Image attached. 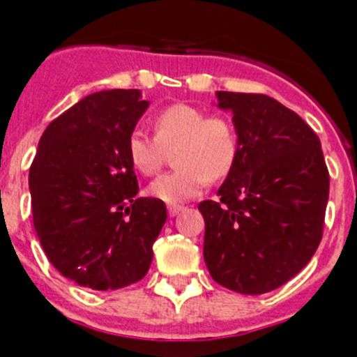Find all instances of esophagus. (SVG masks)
Segmentation results:
<instances>
[{
  "instance_id": "esophagus-1",
  "label": "esophagus",
  "mask_w": 357,
  "mask_h": 357,
  "mask_svg": "<svg viewBox=\"0 0 357 357\" xmlns=\"http://www.w3.org/2000/svg\"><path fill=\"white\" fill-rule=\"evenodd\" d=\"M183 210H185V206H178V204H172V206H169V215L176 217L179 212H183Z\"/></svg>"
}]
</instances>
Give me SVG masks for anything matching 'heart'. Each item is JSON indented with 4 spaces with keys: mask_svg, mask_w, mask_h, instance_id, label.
<instances>
[{
    "mask_svg": "<svg viewBox=\"0 0 357 357\" xmlns=\"http://www.w3.org/2000/svg\"><path fill=\"white\" fill-rule=\"evenodd\" d=\"M238 132L231 120L208 116L190 104L169 105L154 119V138L132 131L127 138V158L144 176L156 174L167 153L174 151L178 169L149 185V196L179 204L199 196L208 181L225 179L238 158Z\"/></svg>",
    "mask_w": 357,
    "mask_h": 357,
    "instance_id": "b5f03b06",
    "label": "heart"
}]
</instances>
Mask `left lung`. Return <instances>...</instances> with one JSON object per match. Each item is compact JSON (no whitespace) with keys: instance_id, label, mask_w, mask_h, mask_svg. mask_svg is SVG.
<instances>
[{"instance_id":"1","label":"left lung","mask_w":357,"mask_h":357,"mask_svg":"<svg viewBox=\"0 0 357 357\" xmlns=\"http://www.w3.org/2000/svg\"><path fill=\"white\" fill-rule=\"evenodd\" d=\"M238 132V158L203 201V255L213 280L262 294L302 271L321 241L328 172L318 136L294 111L257 93L215 91Z\"/></svg>"}]
</instances>
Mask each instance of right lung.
<instances>
[{
    "label": "right lung",
    "instance_id": "1",
    "mask_svg": "<svg viewBox=\"0 0 357 357\" xmlns=\"http://www.w3.org/2000/svg\"><path fill=\"white\" fill-rule=\"evenodd\" d=\"M149 100L140 89L88 95L46 127L30 167L33 226L63 277L89 289L142 280L167 221L163 201L136 197L127 138Z\"/></svg>",
    "mask_w": 357,
    "mask_h": 357
}]
</instances>
